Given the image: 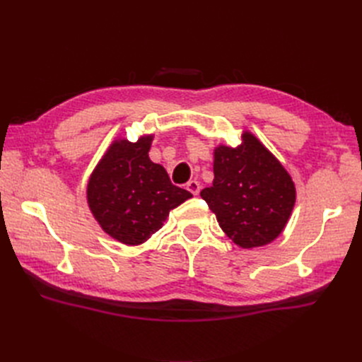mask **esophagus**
Listing matches in <instances>:
<instances>
[{"label":"esophagus","instance_id":"obj_1","mask_svg":"<svg viewBox=\"0 0 362 362\" xmlns=\"http://www.w3.org/2000/svg\"><path fill=\"white\" fill-rule=\"evenodd\" d=\"M185 189H187L192 194H199V190H201V184L198 181H189L187 184H185Z\"/></svg>","mask_w":362,"mask_h":362}]
</instances>
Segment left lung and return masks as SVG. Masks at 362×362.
<instances>
[{
  "mask_svg": "<svg viewBox=\"0 0 362 362\" xmlns=\"http://www.w3.org/2000/svg\"><path fill=\"white\" fill-rule=\"evenodd\" d=\"M214 180L201 192L222 231L242 249L272 243L286 228L296 202L287 169L245 129L235 148H214Z\"/></svg>",
  "mask_w": 362,
  "mask_h": 362,
  "instance_id": "8db88e82",
  "label": "left lung"
}]
</instances>
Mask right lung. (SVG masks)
<instances>
[{"label": "right lung", "instance_id": "obj_1", "mask_svg": "<svg viewBox=\"0 0 362 362\" xmlns=\"http://www.w3.org/2000/svg\"><path fill=\"white\" fill-rule=\"evenodd\" d=\"M152 140L154 134L140 136L137 141L117 137L87 181L86 198L95 221L127 246L145 243L170 210L193 196L173 185L161 164L151 161Z\"/></svg>", "mask_w": 362, "mask_h": 362}]
</instances>
